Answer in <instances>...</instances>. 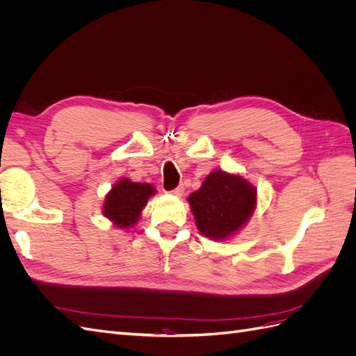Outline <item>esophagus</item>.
<instances>
[{"instance_id": "1", "label": "esophagus", "mask_w": 356, "mask_h": 356, "mask_svg": "<svg viewBox=\"0 0 356 356\" xmlns=\"http://www.w3.org/2000/svg\"><path fill=\"white\" fill-rule=\"evenodd\" d=\"M169 193H170V195H174V196H181L182 193H184V186L179 184L177 188H174V190L169 191Z\"/></svg>"}]
</instances>
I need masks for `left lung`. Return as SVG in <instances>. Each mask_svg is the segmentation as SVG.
Here are the masks:
<instances>
[{
	"instance_id": "obj_1",
	"label": "left lung",
	"mask_w": 356,
	"mask_h": 356,
	"mask_svg": "<svg viewBox=\"0 0 356 356\" xmlns=\"http://www.w3.org/2000/svg\"><path fill=\"white\" fill-rule=\"evenodd\" d=\"M199 232L213 241H227L252 217L257 188L239 174L217 169L188 196Z\"/></svg>"
}]
</instances>
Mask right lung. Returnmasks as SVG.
<instances>
[{
    "mask_svg": "<svg viewBox=\"0 0 356 356\" xmlns=\"http://www.w3.org/2000/svg\"><path fill=\"white\" fill-rule=\"evenodd\" d=\"M156 188L148 182H134L129 178L118 179L106 193L102 213L118 229H132L139 221L148 199Z\"/></svg>",
    "mask_w": 356,
    "mask_h": 356,
    "instance_id": "obj_1",
    "label": "right lung"
}]
</instances>
